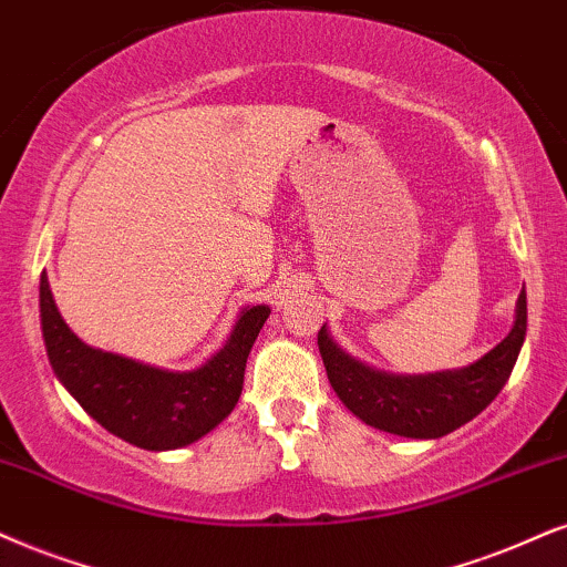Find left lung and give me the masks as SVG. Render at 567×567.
<instances>
[{"label":"left lung","instance_id":"8db88e82","mask_svg":"<svg viewBox=\"0 0 567 567\" xmlns=\"http://www.w3.org/2000/svg\"><path fill=\"white\" fill-rule=\"evenodd\" d=\"M526 319V290H520L515 324L497 348L471 367L426 377H392L363 367L329 340L324 327L317 340L329 384L358 419L390 434L436 440L468 424L499 395L518 361Z\"/></svg>","mask_w":567,"mask_h":567}]
</instances>
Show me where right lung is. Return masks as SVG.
Instances as JSON below:
<instances>
[{"mask_svg": "<svg viewBox=\"0 0 567 567\" xmlns=\"http://www.w3.org/2000/svg\"><path fill=\"white\" fill-rule=\"evenodd\" d=\"M39 298L54 374L106 432L143 450L185 447L230 415L243 392L248 353L269 317L267 306L248 308L212 361L196 371L172 374L78 340L56 311L47 271L41 275Z\"/></svg>", "mask_w": 567, "mask_h": 567, "instance_id": "obj_1", "label": "right lung"}]
</instances>
